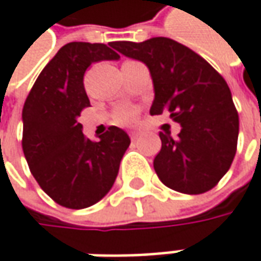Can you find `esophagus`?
<instances>
[{
	"label": "esophagus",
	"mask_w": 261,
	"mask_h": 261,
	"mask_svg": "<svg viewBox=\"0 0 261 261\" xmlns=\"http://www.w3.org/2000/svg\"><path fill=\"white\" fill-rule=\"evenodd\" d=\"M139 136H140V134H139L137 131H131V133H130V139H131V140H136V139H137Z\"/></svg>",
	"instance_id": "1"
}]
</instances>
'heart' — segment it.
Returning <instances> with one entry per match:
<instances>
[{
    "label": "heart",
    "mask_w": 261,
    "mask_h": 261,
    "mask_svg": "<svg viewBox=\"0 0 261 261\" xmlns=\"http://www.w3.org/2000/svg\"><path fill=\"white\" fill-rule=\"evenodd\" d=\"M136 119V112L133 109H124L121 112H118L115 116V121L118 124H122V125H128L133 124Z\"/></svg>",
    "instance_id": "b5f03b06"
}]
</instances>
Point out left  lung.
<instances>
[{
    "label": "left lung",
    "mask_w": 261,
    "mask_h": 261,
    "mask_svg": "<svg viewBox=\"0 0 261 261\" xmlns=\"http://www.w3.org/2000/svg\"><path fill=\"white\" fill-rule=\"evenodd\" d=\"M149 68L155 99L150 115L168 112L180 124L176 139L160 133L161 150L153 168L173 191L199 195L213 189L235 158L239 116L229 85L205 59L174 39L111 44Z\"/></svg>",
    "instance_id": "obj_1"
}]
</instances>
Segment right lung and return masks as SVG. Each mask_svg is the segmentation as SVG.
I'll return each instance as SVG.
<instances>
[{"mask_svg":"<svg viewBox=\"0 0 261 261\" xmlns=\"http://www.w3.org/2000/svg\"><path fill=\"white\" fill-rule=\"evenodd\" d=\"M106 44L69 42L38 75L23 106L22 147L32 176L59 205L81 210L111 191L130 137L115 125L99 142L85 139L78 122L90 106L84 88L87 68L118 60Z\"/></svg>","mask_w":261,"mask_h":261,"instance_id":"obj_1","label":"right lung"}]
</instances>
